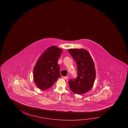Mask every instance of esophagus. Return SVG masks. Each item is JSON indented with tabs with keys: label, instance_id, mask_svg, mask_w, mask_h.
<instances>
[{
	"label": "esophagus",
	"instance_id": "obj_1",
	"mask_svg": "<svg viewBox=\"0 0 128 128\" xmlns=\"http://www.w3.org/2000/svg\"><path fill=\"white\" fill-rule=\"evenodd\" d=\"M62 78H63V79L66 80H67V78H68V77L67 76H63Z\"/></svg>",
	"mask_w": 128,
	"mask_h": 128
}]
</instances>
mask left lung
Returning <instances> with one entry per match:
<instances>
[{"instance_id":"8db88e82","label":"left lung","mask_w":128,"mask_h":128,"mask_svg":"<svg viewBox=\"0 0 128 128\" xmlns=\"http://www.w3.org/2000/svg\"><path fill=\"white\" fill-rule=\"evenodd\" d=\"M68 51L77 65V77L69 80L70 88L76 94H84L92 89L96 79L94 61L85 49L70 48Z\"/></svg>"}]
</instances>
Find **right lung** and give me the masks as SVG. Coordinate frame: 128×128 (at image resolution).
Segmentation results:
<instances>
[{
    "label": "right lung",
    "mask_w": 128,
    "mask_h": 128,
    "mask_svg": "<svg viewBox=\"0 0 128 128\" xmlns=\"http://www.w3.org/2000/svg\"><path fill=\"white\" fill-rule=\"evenodd\" d=\"M62 50L57 46L47 48L38 58L34 69V80L36 86L42 90L50 88L60 77L58 61Z\"/></svg>",
    "instance_id": "add662e5"
}]
</instances>
